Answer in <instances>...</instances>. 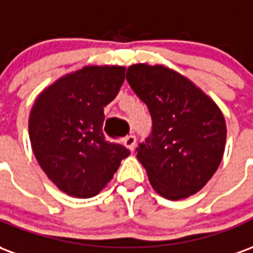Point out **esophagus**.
Instances as JSON below:
<instances>
[{
    "mask_svg": "<svg viewBox=\"0 0 253 253\" xmlns=\"http://www.w3.org/2000/svg\"><path fill=\"white\" fill-rule=\"evenodd\" d=\"M135 145H137V138L135 135H128V137L125 139V146H126L130 152H132L135 149Z\"/></svg>",
    "mask_w": 253,
    "mask_h": 253,
    "instance_id": "obj_1",
    "label": "esophagus"
}]
</instances>
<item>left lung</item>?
Returning a JSON list of instances; mask_svg holds the SVG:
<instances>
[{
    "instance_id": "left-lung-1",
    "label": "left lung",
    "mask_w": 253,
    "mask_h": 253,
    "mask_svg": "<svg viewBox=\"0 0 253 253\" xmlns=\"http://www.w3.org/2000/svg\"><path fill=\"white\" fill-rule=\"evenodd\" d=\"M126 78L153 121L152 135L137 149L153 190L169 201L194 195L223 157L222 111L186 76L164 65H131Z\"/></svg>"
}]
</instances>
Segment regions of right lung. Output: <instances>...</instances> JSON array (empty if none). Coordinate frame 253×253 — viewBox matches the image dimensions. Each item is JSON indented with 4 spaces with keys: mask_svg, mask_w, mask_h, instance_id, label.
<instances>
[{
    "mask_svg": "<svg viewBox=\"0 0 253 253\" xmlns=\"http://www.w3.org/2000/svg\"><path fill=\"white\" fill-rule=\"evenodd\" d=\"M125 70L89 65L67 73L43 89L31 108L34 154L47 177L67 195H97L130 154L103 134L104 107L116 97Z\"/></svg>",
    "mask_w": 253,
    "mask_h": 253,
    "instance_id": "1",
    "label": "right lung"
}]
</instances>
